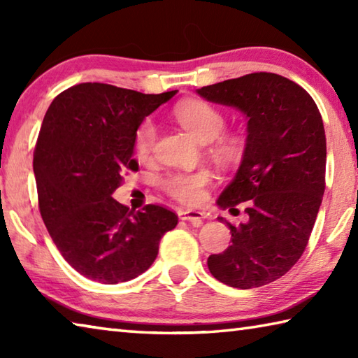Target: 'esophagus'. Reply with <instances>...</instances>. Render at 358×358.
I'll return each mask as SVG.
<instances>
[{"label": "esophagus", "instance_id": "obj_1", "mask_svg": "<svg viewBox=\"0 0 358 358\" xmlns=\"http://www.w3.org/2000/svg\"><path fill=\"white\" fill-rule=\"evenodd\" d=\"M178 216H180V220L189 221L194 224V226H199V224H201L205 217L202 211H199V210H180Z\"/></svg>", "mask_w": 358, "mask_h": 358}]
</instances>
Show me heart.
I'll list each match as a JSON object with an SVG mask.
<instances>
[{"instance_id":"heart-1","label":"heart","mask_w":358,"mask_h":358,"mask_svg":"<svg viewBox=\"0 0 358 358\" xmlns=\"http://www.w3.org/2000/svg\"><path fill=\"white\" fill-rule=\"evenodd\" d=\"M173 118L187 134L197 142H215L213 151L224 161H232L240 155L243 142L237 136H221L226 126V118L215 106L202 99H186L173 107ZM156 126L150 118L143 120L134 132V151L143 159L147 157L156 142ZM211 181V173L207 169H197L192 172L173 171L167 172L159 178L161 189L169 196L183 203H199L205 199L207 186Z\"/></svg>"}]
</instances>
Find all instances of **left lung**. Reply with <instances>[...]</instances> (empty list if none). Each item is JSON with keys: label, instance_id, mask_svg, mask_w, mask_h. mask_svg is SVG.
Returning <instances> with one entry per match:
<instances>
[{"label": "left lung", "instance_id": "obj_1", "mask_svg": "<svg viewBox=\"0 0 358 358\" xmlns=\"http://www.w3.org/2000/svg\"><path fill=\"white\" fill-rule=\"evenodd\" d=\"M248 120L243 159L217 207L245 203L246 222L230 229L232 245L208 257V270L230 287L252 289L286 275L305 251L325 189L327 143L316 102L300 85L254 72L197 90Z\"/></svg>", "mask_w": 358, "mask_h": 358}]
</instances>
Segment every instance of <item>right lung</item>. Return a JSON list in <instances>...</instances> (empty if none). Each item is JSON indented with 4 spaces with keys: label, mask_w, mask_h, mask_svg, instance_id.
<instances>
[{
    "label": "right lung",
    "mask_w": 358,
    "mask_h": 358,
    "mask_svg": "<svg viewBox=\"0 0 358 358\" xmlns=\"http://www.w3.org/2000/svg\"><path fill=\"white\" fill-rule=\"evenodd\" d=\"M175 94L80 83L48 107L33 157L41 216L66 262L88 280H134L177 226L178 216L159 205L136 211L112 199L121 173L138 169L137 126Z\"/></svg>",
    "instance_id": "add662e5"
}]
</instances>
